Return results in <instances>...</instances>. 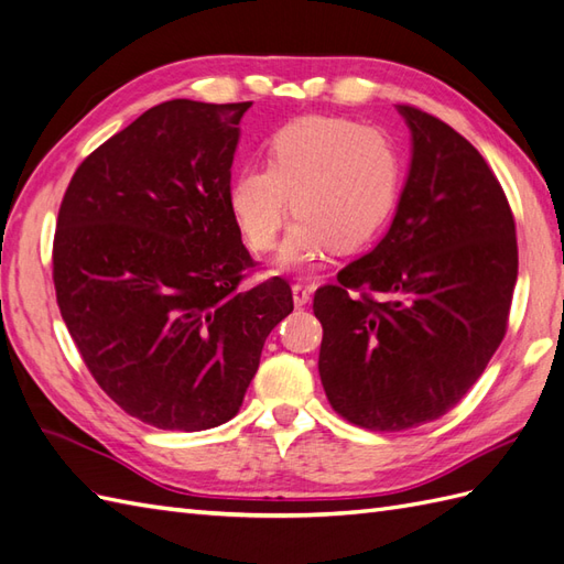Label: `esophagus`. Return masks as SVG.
<instances>
[{
	"label": "esophagus",
	"mask_w": 564,
	"mask_h": 564,
	"mask_svg": "<svg viewBox=\"0 0 564 564\" xmlns=\"http://www.w3.org/2000/svg\"><path fill=\"white\" fill-rule=\"evenodd\" d=\"M292 296H294V306L301 308V306H306L308 301H311V290H308V286H304V284H294L292 286Z\"/></svg>",
	"instance_id": "obj_1"
}]
</instances>
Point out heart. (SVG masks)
I'll list each match as a JSON object with an SVG mask.
<instances>
[{"label": "heart", "instance_id": "1", "mask_svg": "<svg viewBox=\"0 0 564 564\" xmlns=\"http://www.w3.org/2000/svg\"><path fill=\"white\" fill-rule=\"evenodd\" d=\"M400 150L386 131L341 117H304L272 139L270 167H243L229 210L253 251H270L296 213L278 270H306L333 246L354 249L386 223L400 188Z\"/></svg>", "mask_w": 564, "mask_h": 564}]
</instances>
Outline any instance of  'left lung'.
<instances>
[{
	"label": "left lung",
	"mask_w": 564,
	"mask_h": 564,
	"mask_svg": "<svg viewBox=\"0 0 564 564\" xmlns=\"http://www.w3.org/2000/svg\"><path fill=\"white\" fill-rule=\"evenodd\" d=\"M397 112L411 160L388 235L313 299L329 404L390 433L471 390L505 337L519 265L510 203L478 150L416 107Z\"/></svg>",
	"instance_id": "left-lung-1"
}]
</instances>
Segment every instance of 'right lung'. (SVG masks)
<instances>
[{
    "instance_id": "1",
    "label": "right lung",
    "mask_w": 564,
    "mask_h": 564,
    "mask_svg": "<svg viewBox=\"0 0 564 564\" xmlns=\"http://www.w3.org/2000/svg\"><path fill=\"white\" fill-rule=\"evenodd\" d=\"M251 102L170 100L76 170L54 235L62 318L98 386L162 431L237 416L272 327L294 311L253 268L229 210L239 121Z\"/></svg>"
}]
</instances>
